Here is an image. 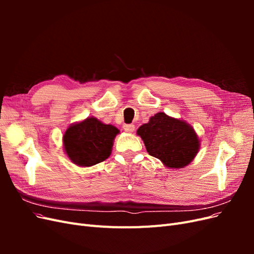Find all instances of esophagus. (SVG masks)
<instances>
[{
	"label": "esophagus",
	"mask_w": 254,
	"mask_h": 254,
	"mask_svg": "<svg viewBox=\"0 0 254 254\" xmlns=\"http://www.w3.org/2000/svg\"><path fill=\"white\" fill-rule=\"evenodd\" d=\"M123 128H124V130L126 132H128V133H131V132H133L134 131V125H132V124H125L124 126H123Z\"/></svg>",
	"instance_id": "1"
}]
</instances>
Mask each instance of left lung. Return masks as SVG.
Masks as SVG:
<instances>
[{
	"label": "left lung",
	"mask_w": 254,
	"mask_h": 254,
	"mask_svg": "<svg viewBox=\"0 0 254 254\" xmlns=\"http://www.w3.org/2000/svg\"><path fill=\"white\" fill-rule=\"evenodd\" d=\"M136 133L142 137L149 155L171 168H182L190 164L200 145L193 128L164 112L151 117Z\"/></svg>",
	"instance_id": "left-lung-1"
}]
</instances>
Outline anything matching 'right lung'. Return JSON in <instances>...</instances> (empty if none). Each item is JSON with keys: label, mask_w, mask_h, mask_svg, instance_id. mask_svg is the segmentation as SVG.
<instances>
[{"label": "right lung", "mask_w": 254, "mask_h": 254, "mask_svg": "<svg viewBox=\"0 0 254 254\" xmlns=\"http://www.w3.org/2000/svg\"><path fill=\"white\" fill-rule=\"evenodd\" d=\"M119 129L106 125L95 118H88L68 127L64 135L67 157L79 166L101 163L110 156Z\"/></svg>", "instance_id": "right-lung-1"}]
</instances>
